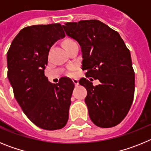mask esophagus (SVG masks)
Wrapping results in <instances>:
<instances>
[{
	"mask_svg": "<svg viewBox=\"0 0 151 151\" xmlns=\"http://www.w3.org/2000/svg\"><path fill=\"white\" fill-rule=\"evenodd\" d=\"M73 83H74V85H76V86H78V78H73Z\"/></svg>",
	"mask_w": 151,
	"mask_h": 151,
	"instance_id": "1",
	"label": "esophagus"
}]
</instances>
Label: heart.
I'll use <instances>...</instances> for the list:
<instances>
[{
  "label": "heart",
  "mask_w": 151,
  "mask_h": 151,
  "mask_svg": "<svg viewBox=\"0 0 151 151\" xmlns=\"http://www.w3.org/2000/svg\"><path fill=\"white\" fill-rule=\"evenodd\" d=\"M72 41H73V40H70V39H67L66 40V41H64L63 42V45H65V44H67V43H69V42H72Z\"/></svg>",
  "instance_id": "heart-1"
}]
</instances>
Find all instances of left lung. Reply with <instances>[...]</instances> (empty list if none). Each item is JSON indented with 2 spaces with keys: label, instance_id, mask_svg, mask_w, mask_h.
<instances>
[{
  "label": "left lung",
  "instance_id": "obj_1",
  "mask_svg": "<svg viewBox=\"0 0 151 151\" xmlns=\"http://www.w3.org/2000/svg\"><path fill=\"white\" fill-rule=\"evenodd\" d=\"M64 25L66 35L81 47L82 69L88 71L87 77L101 82L94 86L85 78L78 82L87 90L85 102L90 119L101 128L118 125L127 115L134 98V73L130 51L119 34L101 21Z\"/></svg>",
  "mask_w": 151,
  "mask_h": 151
}]
</instances>
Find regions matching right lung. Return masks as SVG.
Returning a JSON list of instances; mask_svg holds the SVG:
<instances>
[{
  "mask_svg": "<svg viewBox=\"0 0 151 151\" xmlns=\"http://www.w3.org/2000/svg\"><path fill=\"white\" fill-rule=\"evenodd\" d=\"M64 37L59 23L28 26L16 36L6 54L16 100L28 118L45 130L62 129L69 119L74 83L63 77L53 84L45 76L50 47Z\"/></svg>",
  "mask_w": 151,
  "mask_h": 151,
  "instance_id": "add662e5",
  "label": "right lung"
}]
</instances>
